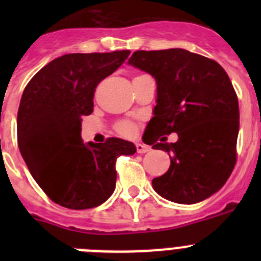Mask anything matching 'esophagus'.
Listing matches in <instances>:
<instances>
[{
  "label": "esophagus",
  "instance_id": "34e87169",
  "mask_svg": "<svg viewBox=\"0 0 261 261\" xmlns=\"http://www.w3.org/2000/svg\"><path fill=\"white\" fill-rule=\"evenodd\" d=\"M136 149H137V153H140V154H144V153H147V151H150V147L147 146V145H144V144H137L136 145Z\"/></svg>",
  "mask_w": 261,
  "mask_h": 261
}]
</instances>
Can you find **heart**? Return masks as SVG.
I'll use <instances>...</instances> for the list:
<instances>
[{
    "label": "heart",
    "mask_w": 261,
    "mask_h": 261,
    "mask_svg": "<svg viewBox=\"0 0 261 261\" xmlns=\"http://www.w3.org/2000/svg\"><path fill=\"white\" fill-rule=\"evenodd\" d=\"M117 129H119V132L121 133V135H130V133L135 130V126L130 123H121Z\"/></svg>",
    "instance_id": "b5f03b06"
}]
</instances>
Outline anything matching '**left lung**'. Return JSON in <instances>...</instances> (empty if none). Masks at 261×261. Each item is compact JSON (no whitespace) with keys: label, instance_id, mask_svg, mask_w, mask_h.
I'll list each match as a JSON object with an SVG mask.
<instances>
[{"label":"left lung","instance_id":"1","mask_svg":"<svg viewBox=\"0 0 261 261\" xmlns=\"http://www.w3.org/2000/svg\"><path fill=\"white\" fill-rule=\"evenodd\" d=\"M128 64L156 82V106L145 129V144L167 151L171 165L153 179L154 191L177 204L211 197L237 162L239 106L227 73L214 60L181 48L137 50ZM174 132L176 143L159 141Z\"/></svg>","mask_w":261,"mask_h":261}]
</instances>
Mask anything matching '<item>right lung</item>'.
I'll return each mask as SVG.
<instances>
[{
	"label": "right lung",
	"instance_id": "1",
	"mask_svg": "<svg viewBox=\"0 0 261 261\" xmlns=\"http://www.w3.org/2000/svg\"><path fill=\"white\" fill-rule=\"evenodd\" d=\"M130 50L69 53L31 78L17 117L18 146L32 177L56 204L69 209L95 208L116 186V158L136 146L111 137L84 144L82 116L93 112L98 84L121 66Z\"/></svg>",
	"mask_w": 261,
	"mask_h": 261
}]
</instances>
